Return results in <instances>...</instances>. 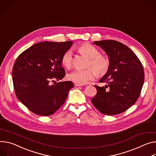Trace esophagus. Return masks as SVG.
I'll return each instance as SVG.
<instances>
[{"label":"esophagus","instance_id":"1","mask_svg":"<svg viewBox=\"0 0 156 156\" xmlns=\"http://www.w3.org/2000/svg\"><path fill=\"white\" fill-rule=\"evenodd\" d=\"M75 85L76 87H80V86H83V84H81V83H77V82H75Z\"/></svg>","mask_w":156,"mask_h":156}]
</instances>
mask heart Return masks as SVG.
Returning a JSON list of instances; mask_svg holds the SVG:
<instances>
[{"label": "heart", "instance_id": "b5f03b06", "mask_svg": "<svg viewBox=\"0 0 156 156\" xmlns=\"http://www.w3.org/2000/svg\"><path fill=\"white\" fill-rule=\"evenodd\" d=\"M77 51L88 58L85 69H75L68 76L69 80L84 84L93 80L96 73L98 76L105 75L109 69L110 61L107 56L100 54V51L89 44H83L77 48ZM62 65L67 69L73 65L72 53L67 51L63 53L61 58Z\"/></svg>", "mask_w": 156, "mask_h": 156}]
</instances>
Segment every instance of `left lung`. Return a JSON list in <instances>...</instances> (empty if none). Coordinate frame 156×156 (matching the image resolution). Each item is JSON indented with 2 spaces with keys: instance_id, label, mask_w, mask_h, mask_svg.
Returning <instances> with one entry per match:
<instances>
[{
  "instance_id": "left-lung-1",
  "label": "left lung",
  "mask_w": 156,
  "mask_h": 156,
  "mask_svg": "<svg viewBox=\"0 0 156 156\" xmlns=\"http://www.w3.org/2000/svg\"><path fill=\"white\" fill-rule=\"evenodd\" d=\"M93 44L105 51L110 66L100 81L108 85H94L97 93L91 103L104 115L120 114L132 106L140 96L144 82L143 66L136 54L121 42L106 40Z\"/></svg>"
}]
</instances>
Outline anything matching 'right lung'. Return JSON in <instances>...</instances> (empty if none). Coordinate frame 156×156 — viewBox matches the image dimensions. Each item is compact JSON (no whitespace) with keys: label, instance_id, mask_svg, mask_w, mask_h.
Returning a JSON list of instances; mask_svg holds the SVG:
<instances>
[{"label":"right lung","instance_id":"right-lung-1","mask_svg":"<svg viewBox=\"0 0 156 156\" xmlns=\"http://www.w3.org/2000/svg\"><path fill=\"white\" fill-rule=\"evenodd\" d=\"M72 44V41L40 42L20 53L14 63L12 75L16 94L35 114L53 115L63 105L69 90L73 88L70 81L50 84L65 76L61 58Z\"/></svg>","mask_w":156,"mask_h":156}]
</instances>
